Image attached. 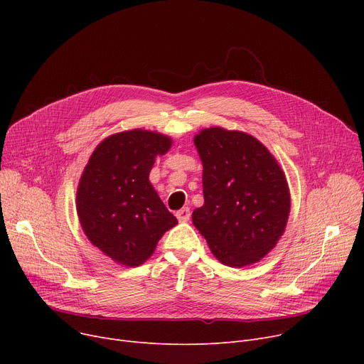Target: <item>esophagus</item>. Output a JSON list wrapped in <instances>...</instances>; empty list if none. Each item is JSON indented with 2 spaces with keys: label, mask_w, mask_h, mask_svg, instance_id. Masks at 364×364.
<instances>
[{
  "label": "esophagus",
  "mask_w": 364,
  "mask_h": 364,
  "mask_svg": "<svg viewBox=\"0 0 364 364\" xmlns=\"http://www.w3.org/2000/svg\"><path fill=\"white\" fill-rule=\"evenodd\" d=\"M177 218L180 220V221H188V218H190V209L188 208H183V209H180V211H177Z\"/></svg>",
  "instance_id": "1"
}]
</instances>
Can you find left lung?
I'll list each match as a JSON object with an SVG mask.
<instances>
[{
    "instance_id": "1",
    "label": "left lung",
    "mask_w": 364,
    "mask_h": 364,
    "mask_svg": "<svg viewBox=\"0 0 364 364\" xmlns=\"http://www.w3.org/2000/svg\"><path fill=\"white\" fill-rule=\"evenodd\" d=\"M203 205L192 220L214 257L228 267L258 262L283 235L291 211L284 172L261 141L221 127L202 129Z\"/></svg>"
}]
</instances>
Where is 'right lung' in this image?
Returning a JSON list of instances; mask_svg holds the SVG:
<instances>
[{"label": "right lung", "instance_id": "obj_1", "mask_svg": "<svg viewBox=\"0 0 364 364\" xmlns=\"http://www.w3.org/2000/svg\"><path fill=\"white\" fill-rule=\"evenodd\" d=\"M171 144L155 131L118 132L95 147L84 168L76 213L88 240L114 262L143 264L178 223L149 181L156 156Z\"/></svg>", "mask_w": 364, "mask_h": 364}]
</instances>
